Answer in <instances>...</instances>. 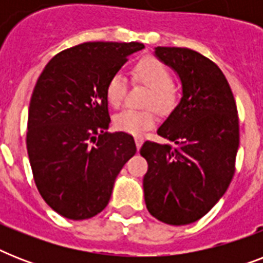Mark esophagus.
<instances>
[{
    "label": "esophagus",
    "instance_id": "esophagus-1",
    "mask_svg": "<svg viewBox=\"0 0 263 263\" xmlns=\"http://www.w3.org/2000/svg\"><path fill=\"white\" fill-rule=\"evenodd\" d=\"M135 144H136V147H138V150H139L140 146L143 144V138H142V136H136V138H135Z\"/></svg>",
    "mask_w": 263,
    "mask_h": 263
}]
</instances>
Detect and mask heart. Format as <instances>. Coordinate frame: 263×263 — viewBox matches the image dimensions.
Returning a JSON list of instances; mask_svg holds the SVG:
<instances>
[{
    "mask_svg": "<svg viewBox=\"0 0 263 263\" xmlns=\"http://www.w3.org/2000/svg\"><path fill=\"white\" fill-rule=\"evenodd\" d=\"M132 79L135 83H140L148 87V92L144 98V106L142 110L124 109L113 117V124L119 131L127 132L131 135H140L144 131L153 128L157 123V108L158 111L168 115L173 110L179 101V88L172 83V72L166 64L156 57H143L132 68ZM127 79L123 73H115L107 80L105 95L107 103L113 107H119L127 95ZM152 106L156 107L155 109Z\"/></svg>",
    "mask_w": 263,
    "mask_h": 263,
    "instance_id": "1",
    "label": "heart"
}]
</instances>
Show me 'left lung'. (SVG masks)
Masks as SVG:
<instances>
[{"label": "left lung", "mask_w": 263, "mask_h": 263, "mask_svg": "<svg viewBox=\"0 0 263 263\" xmlns=\"http://www.w3.org/2000/svg\"><path fill=\"white\" fill-rule=\"evenodd\" d=\"M183 86L181 101L157 134L177 144L146 140L140 156L148 213L169 225H187L208 214L235 175L239 116L232 90L212 60L187 47H156Z\"/></svg>", "instance_id": "left-lung-1"}]
</instances>
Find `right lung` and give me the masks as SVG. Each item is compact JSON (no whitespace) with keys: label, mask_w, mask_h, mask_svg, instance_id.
I'll return each mask as SVG.
<instances>
[{"label":"right lung","mask_w":263,"mask_h":263,"mask_svg":"<svg viewBox=\"0 0 263 263\" xmlns=\"http://www.w3.org/2000/svg\"><path fill=\"white\" fill-rule=\"evenodd\" d=\"M143 43L86 42L47 63L31 95L27 153L35 185L60 216L86 220L110 199L115 180L136 146L110 123L107 80Z\"/></svg>","instance_id":"add662e5"}]
</instances>
